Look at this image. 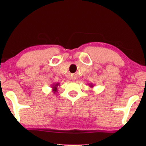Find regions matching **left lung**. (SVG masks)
I'll list each match as a JSON object with an SVG mask.
<instances>
[{
  "label": "left lung",
  "mask_w": 146,
  "mask_h": 146,
  "mask_svg": "<svg viewBox=\"0 0 146 146\" xmlns=\"http://www.w3.org/2000/svg\"><path fill=\"white\" fill-rule=\"evenodd\" d=\"M89 86H90V87L91 88H93V87H94V86H93V84L92 83H91V84H89Z\"/></svg>",
  "instance_id": "left-lung-1"
}]
</instances>
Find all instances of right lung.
<instances>
[{"mask_svg":"<svg viewBox=\"0 0 146 146\" xmlns=\"http://www.w3.org/2000/svg\"><path fill=\"white\" fill-rule=\"evenodd\" d=\"M58 86H60V83H53L52 85L51 86V88H52V92L53 93H56V92H57V88Z\"/></svg>","mask_w":146,"mask_h":146,"instance_id":"right-lung-1","label":"right lung"}]
</instances>
